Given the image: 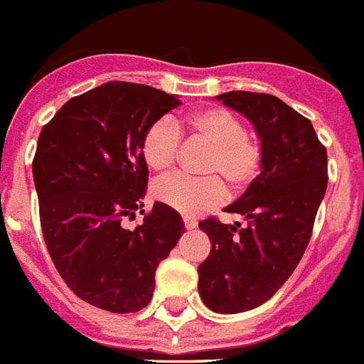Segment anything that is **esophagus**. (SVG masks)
Listing matches in <instances>:
<instances>
[{"mask_svg":"<svg viewBox=\"0 0 364 364\" xmlns=\"http://www.w3.org/2000/svg\"><path fill=\"white\" fill-rule=\"evenodd\" d=\"M184 225H186V229H196L197 228V220H196V218L184 216Z\"/></svg>","mask_w":364,"mask_h":364,"instance_id":"34e87169","label":"esophagus"}]
</instances>
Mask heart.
I'll list each match as a JSON object with an SVG mask.
<instances>
[{
	"mask_svg": "<svg viewBox=\"0 0 364 364\" xmlns=\"http://www.w3.org/2000/svg\"><path fill=\"white\" fill-rule=\"evenodd\" d=\"M178 129L193 139L210 144L203 173L214 176L190 178L174 174L154 186V197L174 210L197 216L222 205L228 197L229 184L232 193H242L261 171L263 150L259 141L246 132L240 116L223 107H205L188 112L178 122L159 118L148 126L142 135L141 150L146 165L156 173H168L180 152ZM224 181L222 183L221 180Z\"/></svg>",
	"mask_w": 364,
	"mask_h": 364,
	"instance_id": "1",
	"label": "heart"
}]
</instances>
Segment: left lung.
Listing matches in <instances>:
<instances>
[{"label":"left lung","instance_id":"left-lung-1","mask_svg":"<svg viewBox=\"0 0 364 364\" xmlns=\"http://www.w3.org/2000/svg\"><path fill=\"white\" fill-rule=\"evenodd\" d=\"M216 100L254 124L263 150L261 174L225 208L248 223H199L212 242L197 269L200 299L212 312L238 314L269 301L297 269L327 190V150L310 120L276 95L228 92Z\"/></svg>","mask_w":364,"mask_h":364}]
</instances>
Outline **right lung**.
<instances>
[{
    "instance_id": "right-lung-1",
    "label": "right lung",
    "mask_w": 364,
    "mask_h": 364,
    "mask_svg": "<svg viewBox=\"0 0 364 364\" xmlns=\"http://www.w3.org/2000/svg\"><path fill=\"white\" fill-rule=\"evenodd\" d=\"M178 105L152 86L112 80L67 101L41 129L33 182L46 250L67 287L92 306H146L158 264L186 231L178 212L159 200L135 230L121 225L144 213L142 135Z\"/></svg>"
}]
</instances>
